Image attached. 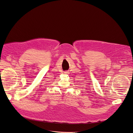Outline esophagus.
<instances>
[{"instance_id": "obj_1", "label": "esophagus", "mask_w": 133, "mask_h": 133, "mask_svg": "<svg viewBox=\"0 0 133 133\" xmlns=\"http://www.w3.org/2000/svg\"><path fill=\"white\" fill-rule=\"evenodd\" d=\"M68 73V72H67V71H66V72H65V73Z\"/></svg>"}]
</instances>
